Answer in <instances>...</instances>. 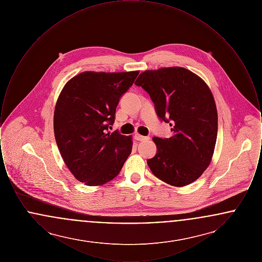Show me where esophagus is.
Listing matches in <instances>:
<instances>
[{
	"label": "esophagus",
	"instance_id": "obj_1",
	"mask_svg": "<svg viewBox=\"0 0 262 262\" xmlns=\"http://www.w3.org/2000/svg\"><path fill=\"white\" fill-rule=\"evenodd\" d=\"M136 139L138 141H144V140L149 139V137H143V136H140V135H136Z\"/></svg>",
	"mask_w": 262,
	"mask_h": 262
}]
</instances>
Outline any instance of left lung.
Segmentation results:
<instances>
[{"mask_svg":"<svg viewBox=\"0 0 262 262\" xmlns=\"http://www.w3.org/2000/svg\"><path fill=\"white\" fill-rule=\"evenodd\" d=\"M135 84L148 94L161 122L172 126V137H153L155 156L147 160L163 182L184 187L198 180L211 161L218 116L206 83L184 68H163L138 75Z\"/></svg>","mask_w":262,"mask_h":262,"instance_id":"left-lung-1","label":"left lung"}]
</instances>
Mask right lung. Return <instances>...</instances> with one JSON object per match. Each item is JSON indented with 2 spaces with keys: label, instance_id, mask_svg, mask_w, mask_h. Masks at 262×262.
Listing matches in <instances>:
<instances>
[{
  "label": "right lung",
  "instance_id": "1",
  "mask_svg": "<svg viewBox=\"0 0 262 262\" xmlns=\"http://www.w3.org/2000/svg\"><path fill=\"white\" fill-rule=\"evenodd\" d=\"M138 72H85L62 88L54 113L58 148L75 179L88 186L110 182L132 153V137L109 133L116 108Z\"/></svg>",
  "mask_w": 262,
  "mask_h": 262
}]
</instances>
